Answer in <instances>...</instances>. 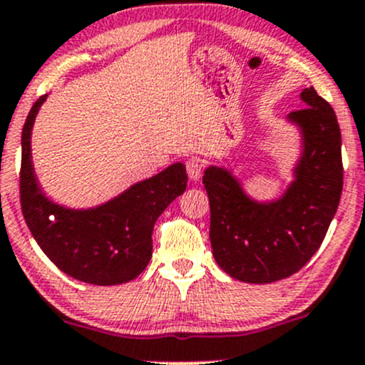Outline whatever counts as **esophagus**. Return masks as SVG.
<instances>
[{
    "label": "esophagus",
    "instance_id": "34e87169",
    "mask_svg": "<svg viewBox=\"0 0 365 365\" xmlns=\"http://www.w3.org/2000/svg\"><path fill=\"white\" fill-rule=\"evenodd\" d=\"M186 170H187V175H190L191 181H198V179L202 178V170H203L202 162H200L198 158H187L186 160Z\"/></svg>",
    "mask_w": 365,
    "mask_h": 365
}]
</instances>
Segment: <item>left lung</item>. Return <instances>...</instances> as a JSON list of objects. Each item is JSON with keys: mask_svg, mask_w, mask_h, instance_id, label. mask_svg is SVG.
<instances>
[{"mask_svg": "<svg viewBox=\"0 0 365 365\" xmlns=\"http://www.w3.org/2000/svg\"><path fill=\"white\" fill-rule=\"evenodd\" d=\"M299 97L304 108L289 113L287 121L299 130L301 155L280 197L252 198L226 167L210 165L203 172L214 259L230 277L247 284H272L299 272L319 250L339 205L338 118L313 87Z\"/></svg>", "mask_w": 365, "mask_h": 365, "instance_id": "left-lung-1", "label": "left lung"}]
</instances>
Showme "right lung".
<instances>
[{
	"instance_id": "1",
	"label": "right lung",
	"mask_w": 365,
	"mask_h": 365,
	"mask_svg": "<svg viewBox=\"0 0 365 365\" xmlns=\"http://www.w3.org/2000/svg\"><path fill=\"white\" fill-rule=\"evenodd\" d=\"M45 101L43 96L33 104L22 128L21 203L27 228L66 275L93 285L134 280L153 256L156 219L186 190V167L172 163L97 207L58 205L38 182L31 155L33 125Z\"/></svg>"
}]
</instances>
